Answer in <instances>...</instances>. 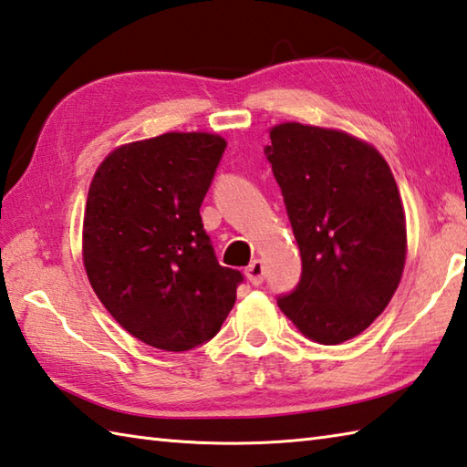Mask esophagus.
Returning <instances> with one entry per match:
<instances>
[{
    "mask_svg": "<svg viewBox=\"0 0 467 467\" xmlns=\"http://www.w3.org/2000/svg\"><path fill=\"white\" fill-rule=\"evenodd\" d=\"M244 275L253 283V285H261L265 279V263L261 259H254L249 267L244 269Z\"/></svg>",
    "mask_w": 467,
    "mask_h": 467,
    "instance_id": "1",
    "label": "esophagus"
}]
</instances>
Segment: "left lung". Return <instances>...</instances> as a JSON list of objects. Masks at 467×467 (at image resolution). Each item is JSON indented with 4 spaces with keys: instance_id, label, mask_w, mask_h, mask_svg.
<instances>
[{
    "instance_id": "1",
    "label": "left lung",
    "mask_w": 467,
    "mask_h": 467,
    "mask_svg": "<svg viewBox=\"0 0 467 467\" xmlns=\"http://www.w3.org/2000/svg\"><path fill=\"white\" fill-rule=\"evenodd\" d=\"M265 155L301 253L281 312L319 344H340L377 319L399 287L407 228L389 163L356 137L322 127H273Z\"/></svg>"
}]
</instances>
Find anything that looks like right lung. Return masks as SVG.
Listing matches in <instances>:
<instances>
[{"instance_id": "right-lung-1", "label": "right lung", "mask_w": 467, "mask_h": 467, "mask_svg": "<svg viewBox=\"0 0 467 467\" xmlns=\"http://www.w3.org/2000/svg\"><path fill=\"white\" fill-rule=\"evenodd\" d=\"M224 150L218 135L163 133L115 150L90 182L88 281L107 312L153 348L213 340L244 281L218 263L200 216Z\"/></svg>"}]
</instances>
